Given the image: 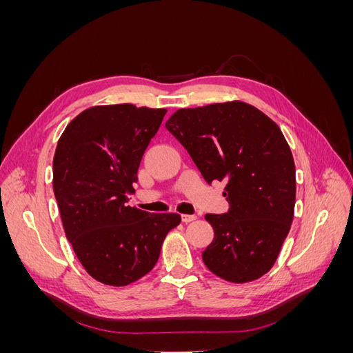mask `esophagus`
<instances>
[{
	"label": "esophagus",
	"mask_w": 353,
	"mask_h": 353,
	"mask_svg": "<svg viewBox=\"0 0 353 353\" xmlns=\"http://www.w3.org/2000/svg\"><path fill=\"white\" fill-rule=\"evenodd\" d=\"M197 216L196 215H181V219H183V222H191V221H194Z\"/></svg>",
	"instance_id": "1"
}]
</instances>
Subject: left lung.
I'll return each mask as SVG.
<instances>
[{
  "instance_id": "8db88e82",
  "label": "left lung",
  "mask_w": 353,
  "mask_h": 353,
  "mask_svg": "<svg viewBox=\"0 0 353 353\" xmlns=\"http://www.w3.org/2000/svg\"><path fill=\"white\" fill-rule=\"evenodd\" d=\"M208 184L225 181L227 213H208L215 237L201 253L231 283L258 280L275 263L294 215L296 169L275 122L250 104L179 109L165 123Z\"/></svg>"
}]
</instances>
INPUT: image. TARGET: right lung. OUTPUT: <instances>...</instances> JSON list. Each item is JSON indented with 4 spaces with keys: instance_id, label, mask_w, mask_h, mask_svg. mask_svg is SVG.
<instances>
[{
    "instance_id": "right-lung-1",
    "label": "right lung",
    "mask_w": 353,
    "mask_h": 353,
    "mask_svg": "<svg viewBox=\"0 0 353 353\" xmlns=\"http://www.w3.org/2000/svg\"><path fill=\"white\" fill-rule=\"evenodd\" d=\"M165 109L97 105L66 126L52 160V188L66 237L92 279L128 285L150 272L178 213L128 206L145 148Z\"/></svg>"
}]
</instances>
